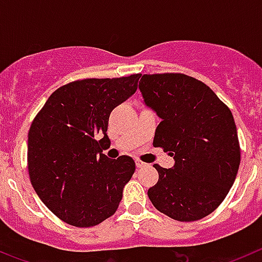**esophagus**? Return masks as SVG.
<instances>
[{
  "label": "esophagus",
  "instance_id": "1",
  "mask_svg": "<svg viewBox=\"0 0 262 262\" xmlns=\"http://www.w3.org/2000/svg\"><path fill=\"white\" fill-rule=\"evenodd\" d=\"M144 166H147V164L140 161V160H136V168H144Z\"/></svg>",
  "mask_w": 262,
  "mask_h": 262
}]
</instances>
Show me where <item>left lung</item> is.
<instances>
[{
  "instance_id": "8db88e82",
  "label": "left lung",
  "mask_w": 262,
  "mask_h": 262,
  "mask_svg": "<svg viewBox=\"0 0 262 262\" xmlns=\"http://www.w3.org/2000/svg\"><path fill=\"white\" fill-rule=\"evenodd\" d=\"M144 103L161 119L154 145L174 159L148 189L152 205L180 222L200 221L223 202L240 165L232 113L202 81L182 73L143 75Z\"/></svg>"
}]
</instances>
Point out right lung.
Instances as JSON below:
<instances>
[{"mask_svg":"<svg viewBox=\"0 0 262 262\" xmlns=\"http://www.w3.org/2000/svg\"><path fill=\"white\" fill-rule=\"evenodd\" d=\"M140 75L86 78L55 90L32 120L27 165L41 202L62 222L93 227L110 217L135 172L129 156L108 159L110 113L138 89ZM97 136H102L99 141Z\"/></svg>","mask_w":262,"mask_h":262,"instance_id":"obj_1","label":"right lung"}]
</instances>
